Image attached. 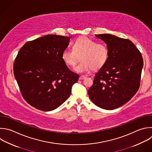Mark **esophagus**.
Masks as SVG:
<instances>
[{
    "mask_svg": "<svg viewBox=\"0 0 152 152\" xmlns=\"http://www.w3.org/2000/svg\"><path fill=\"white\" fill-rule=\"evenodd\" d=\"M85 77H86V76H84V75H82V76H80V77H79V79H80V80H83V79H84Z\"/></svg>",
    "mask_w": 152,
    "mask_h": 152,
    "instance_id": "34e87169",
    "label": "esophagus"
}]
</instances>
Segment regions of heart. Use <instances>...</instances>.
I'll return each mask as SVG.
<instances>
[{
    "mask_svg": "<svg viewBox=\"0 0 152 152\" xmlns=\"http://www.w3.org/2000/svg\"><path fill=\"white\" fill-rule=\"evenodd\" d=\"M81 60L75 70L77 72H86L102 69L109 58V49L104 43H97L86 36L77 38L73 43V49H65L61 58L66 65L74 67Z\"/></svg>",
    "mask_w": 152,
    "mask_h": 152,
    "instance_id": "1",
    "label": "heart"
}]
</instances>
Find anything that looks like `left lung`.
<instances>
[{
    "instance_id": "obj_1",
    "label": "left lung",
    "mask_w": 152,
    "mask_h": 152,
    "mask_svg": "<svg viewBox=\"0 0 152 152\" xmlns=\"http://www.w3.org/2000/svg\"><path fill=\"white\" fill-rule=\"evenodd\" d=\"M95 36L107 44L109 58L95 74L88 95L98 107L113 110L129 102L138 91L143 60L140 50L128 39L110 34Z\"/></svg>"
}]
</instances>
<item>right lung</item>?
<instances>
[{"instance_id":"right-lung-1","label":"right lung","mask_w":152,"mask_h":152,"mask_svg":"<svg viewBox=\"0 0 152 152\" xmlns=\"http://www.w3.org/2000/svg\"><path fill=\"white\" fill-rule=\"evenodd\" d=\"M70 37L49 34L26 43L14 63V73L21 93L30 105L51 111L69 97L79 75L61 58Z\"/></svg>"}]
</instances>
